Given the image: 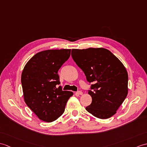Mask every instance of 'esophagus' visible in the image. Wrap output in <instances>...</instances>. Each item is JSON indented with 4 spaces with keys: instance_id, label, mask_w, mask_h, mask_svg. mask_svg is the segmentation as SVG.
<instances>
[{
    "instance_id": "1",
    "label": "esophagus",
    "mask_w": 147,
    "mask_h": 147,
    "mask_svg": "<svg viewBox=\"0 0 147 147\" xmlns=\"http://www.w3.org/2000/svg\"><path fill=\"white\" fill-rule=\"evenodd\" d=\"M75 94L77 95V96H78V95H82L83 94V92L81 91H77L76 93H75Z\"/></svg>"
}]
</instances>
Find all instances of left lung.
I'll use <instances>...</instances> for the list:
<instances>
[{
	"mask_svg": "<svg viewBox=\"0 0 147 147\" xmlns=\"http://www.w3.org/2000/svg\"><path fill=\"white\" fill-rule=\"evenodd\" d=\"M71 56L89 83L92 103L86 110L95 117L113 116L128 94V73L123 64L110 51L99 47L73 49Z\"/></svg>",
	"mask_w": 147,
	"mask_h": 147,
	"instance_id": "obj_1",
	"label": "left lung"
}]
</instances>
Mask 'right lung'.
<instances>
[{"mask_svg": "<svg viewBox=\"0 0 147 147\" xmlns=\"http://www.w3.org/2000/svg\"><path fill=\"white\" fill-rule=\"evenodd\" d=\"M71 49H49L37 53L26 63L21 75L24 101L40 120L52 122L64 111L73 93L63 91L58 70L69 59Z\"/></svg>", "mask_w": 147, "mask_h": 147, "instance_id": "add662e5", "label": "right lung"}]
</instances>
